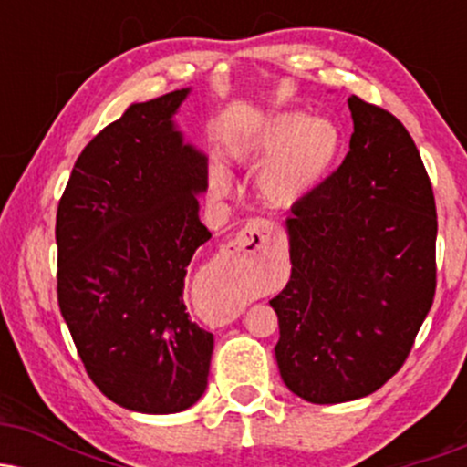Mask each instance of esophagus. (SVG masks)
<instances>
[{
  "instance_id": "1",
  "label": "esophagus",
  "mask_w": 467,
  "mask_h": 467,
  "mask_svg": "<svg viewBox=\"0 0 467 467\" xmlns=\"http://www.w3.org/2000/svg\"><path fill=\"white\" fill-rule=\"evenodd\" d=\"M272 237V226L265 219H252L245 223V228L228 244L230 254H248L254 256L265 248Z\"/></svg>"
}]
</instances>
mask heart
I'll return each mask as SVG.
<instances>
[{
	"mask_svg": "<svg viewBox=\"0 0 467 467\" xmlns=\"http://www.w3.org/2000/svg\"><path fill=\"white\" fill-rule=\"evenodd\" d=\"M340 127L329 116L289 109L265 116L234 138L230 155L245 169H260L259 192L270 206L285 208L312 192L340 151ZM215 195L233 191L223 166L211 169Z\"/></svg>",
	"mask_w": 467,
	"mask_h": 467,
	"instance_id": "obj_1",
	"label": "heart"
}]
</instances>
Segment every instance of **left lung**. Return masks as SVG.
I'll return each instance as SVG.
<instances>
[{
  "label": "left lung",
  "instance_id": "8db88e82",
  "mask_svg": "<svg viewBox=\"0 0 467 467\" xmlns=\"http://www.w3.org/2000/svg\"><path fill=\"white\" fill-rule=\"evenodd\" d=\"M349 153L285 219L292 276L270 301L283 382L312 404L371 395L409 356L435 298L437 211L406 127L349 99Z\"/></svg>",
  "mask_w": 467,
  "mask_h": 467
}]
</instances>
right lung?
I'll return each instance as SVG.
<instances>
[{
  "label": "right lung",
  "instance_id": "obj_1",
  "mask_svg": "<svg viewBox=\"0 0 467 467\" xmlns=\"http://www.w3.org/2000/svg\"><path fill=\"white\" fill-rule=\"evenodd\" d=\"M189 94L127 107L78 155L57 211L58 307L85 371L147 415L202 398L215 345L184 305L186 267L211 239L197 200L208 158L175 122Z\"/></svg>",
  "mask_w": 467,
  "mask_h": 467
}]
</instances>
